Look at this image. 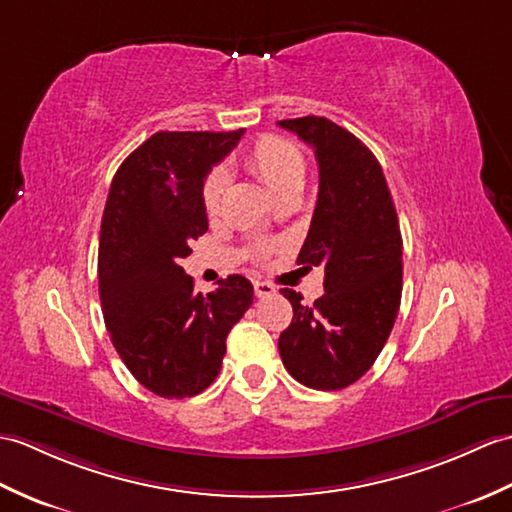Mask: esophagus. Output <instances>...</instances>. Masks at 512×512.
I'll return each mask as SVG.
<instances>
[{"label": "esophagus", "instance_id": "obj_1", "mask_svg": "<svg viewBox=\"0 0 512 512\" xmlns=\"http://www.w3.org/2000/svg\"><path fill=\"white\" fill-rule=\"evenodd\" d=\"M253 288H255V294L259 296V299H264V296H272L277 292L275 285L268 281H253Z\"/></svg>", "mask_w": 512, "mask_h": 512}]
</instances>
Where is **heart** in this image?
<instances>
[{
	"label": "heart",
	"instance_id": "heart-1",
	"mask_svg": "<svg viewBox=\"0 0 512 512\" xmlns=\"http://www.w3.org/2000/svg\"><path fill=\"white\" fill-rule=\"evenodd\" d=\"M246 168L251 170L261 183H264L277 200H283L288 196H299L307 163L303 159L301 150L296 148L292 141L277 137V135H266L261 137L257 144L246 152L244 157ZM229 189V174L222 168L211 170L205 187H202V207H205L207 216L213 218L218 216L224 196H227ZM272 253V244H259L255 248L257 257H266Z\"/></svg>",
	"mask_w": 512,
	"mask_h": 512
}]
</instances>
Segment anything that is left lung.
<instances>
[{"label": "left lung", "mask_w": 512, "mask_h": 512, "mask_svg": "<svg viewBox=\"0 0 512 512\" xmlns=\"http://www.w3.org/2000/svg\"><path fill=\"white\" fill-rule=\"evenodd\" d=\"M279 126L316 154L318 200L296 264L325 268V294L314 305L281 290L294 316L279 353L296 382L340 390L373 366L399 312L403 242L395 202L375 154L347 128L316 115Z\"/></svg>", "instance_id": "1"}]
</instances>
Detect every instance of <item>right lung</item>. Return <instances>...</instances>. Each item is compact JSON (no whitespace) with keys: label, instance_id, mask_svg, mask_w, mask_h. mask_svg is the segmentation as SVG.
<instances>
[{"label":"right lung","instance_id":"obj_1","mask_svg":"<svg viewBox=\"0 0 512 512\" xmlns=\"http://www.w3.org/2000/svg\"><path fill=\"white\" fill-rule=\"evenodd\" d=\"M233 133H170L144 141L115 172L106 198L98 279L106 329L141 386L165 399L194 397L218 377L227 336L253 305L242 275L194 290L181 259L207 233L202 187L242 139Z\"/></svg>","mask_w":512,"mask_h":512}]
</instances>
